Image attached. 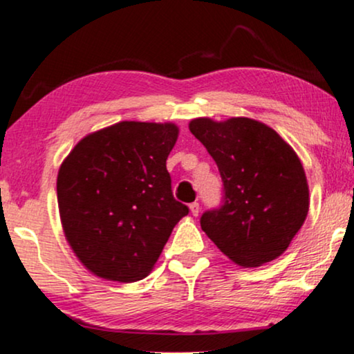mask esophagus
<instances>
[{"mask_svg": "<svg viewBox=\"0 0 354 354\" xmlns=\"http://www.w3.org/2000/svg\"><path fill=\"white\" fill-rule=\"evenodd\" d=\"M189 210H190V213L194 216H198V213H200V205L197 203V202H194V203H190L189 205Z\"/></svg>", "mask_w": 354, "mask_h": 354, "instance_id": "34e87169", "label": "esophagus"}]
</instances>
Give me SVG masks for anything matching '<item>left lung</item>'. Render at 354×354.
<instances>
[{
  "label": "left lung",
  "instance_id": "8db88e82",
  "mask_svg": "<svg viewBox=\"0 0 354 354\" xmlns=\"http://www.w3.org/2000/svg\"><path fill=\"white\" fill-rule=\"evenodd\" d=\"M190 133L207 147L225 187L223 205L205 212L202 230L241 268H259L289 248L310 205L297 152L251 118H195Z\"/></svg>",
  "mask_w": 354,
  "mask_h": 354
}]
</instances>
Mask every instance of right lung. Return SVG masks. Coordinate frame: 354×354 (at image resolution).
I'll return each mask as SVG.
<instances>
[{"label":"right lung","mask_w":354,"mask_h":354,"mask_svg":"<svg viewBox=\"0 0 354 354\" xmlns=\"http://www.w3.org/2000/svg\"><path fill=\"white\" fill-rule=\"evenodd\" d=\"M177 138L174 123L120 121L86 134L60 164V223L93 276L141 281L189 213L174 198L165 167Z\"/></svg>","instance_id":"obj_1"}]
</instances>
